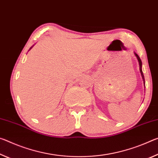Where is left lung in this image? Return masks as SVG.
<instances>
[{
  "instance_id": "obj_1",
  "label": "left lung",
  "mask_w": 158,
  "mask_h": 158,
  "mask_svg": "<svg viewBox=\"0 0 158 158\" xmlns=\"http://www.w3.org/2000/svg\"><path fill=\"white\" fill-rule=\"evenodd\" d=\"M134 54H135V55H136V57H137V59H138V61H139V66H140V72H141V76H142V78H143V82H144V84H145V79H144V76H143V71H142V69H141V67H142V62H141V60L140 57H139L137 54H136V53H134Z\"/></svg>"
}]
</instances>
